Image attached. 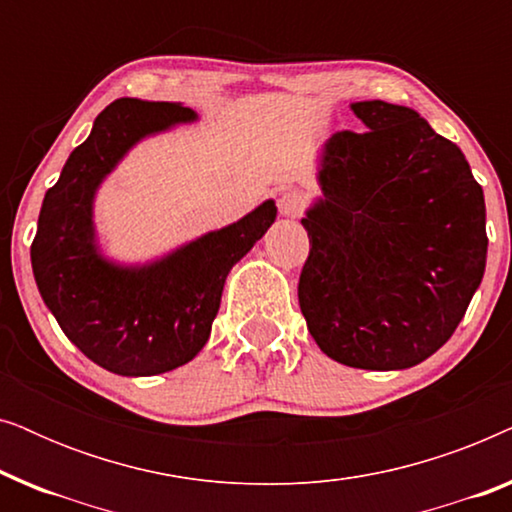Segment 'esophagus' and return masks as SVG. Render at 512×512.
I'll return each mask as SVG.
<instances>
[{
	"mask_svg": "<svg viewBox=\"0 0 512 512\" xmlns=\"http://www.w3.org/2000/svg\"><path fill=\"white\" fill-rule=\"evenodd\" d=\"M277 205H279V214L296 219V216L305 212L307 198H305V193H300V191H296V188H293V191L282 193V198H279Z\"/></svg>",
	"mask_w": 512,
	"mask_h": 512,
	"instance_id": "34e87169",
	"label": "esophagus"
}]
</instances>
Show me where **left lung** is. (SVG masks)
Masks as SVG:
<instances>
[{"label": "left lung", "instance_id": "8db88e82", "mask_svg": "<svg viewBox=\"0 0 512 512\" xmlns=\"http://www.w3.org/2000/svg\"><path fill=\"white\" fill-rule=\"evenodd\" d=\"M368 130L321 153V198L303 226L300 312L326 356L412 368L452 338L485 275V195L457 144L415 109L354 102Z\"/></svg>", "mask_w": 512, "mask_h": 512}]
</instances>
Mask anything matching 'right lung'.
I'll return each mask as SVG.
<instances>
[{
	"mask_svg": "<svg viewBox=\"0 0 512 512\" xmlns=\"http://www.w3.org/2000/svg\"><path fill=\"white\" fill-rule=\"evenodd\" d=\"M195 118L179 102H111L41 205L30 249L41 298L62 333L109 373L149 377L191 361L212 333L230 268L275 223V202L265 200L153 263L118 265L100 254L97 188L139 139Z\"/></svg>",
	"mask_w": 512,
	"mask_h": 512,
	"instance_id": "add662e5",
	"label": "right lung"
}]
</instances>
